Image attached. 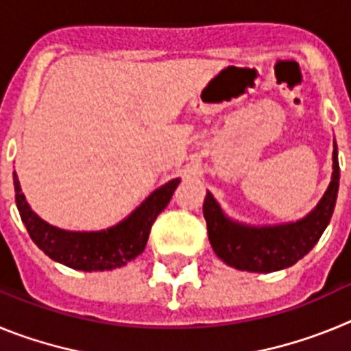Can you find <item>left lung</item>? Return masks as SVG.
Here are the masks:
<instances>
[{
	"instance_id": "left-lung-1",
	"label": "left lung",
	"mask_w": 351,
	"mask_h": 351,
	"mask_svg": "<svg viewBox=\"0 0 351 351\" xmlns=\"http://www.w3.org/2000/svg\"><path fill=\"white\" fill-rule=\"evenodd\" d=\"M339 191V161L334 141L332 178L320 202L304 218L280 225H247L226 216L216 198L207 191L204 218L210 246L226 265L247 272H276L308 255L320 241L332 218Z\"/></svg>"
}]
</instances>
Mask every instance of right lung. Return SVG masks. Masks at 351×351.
Returning a JSON list of instances; mask_svg holds the SVG:
<instances>
[{"label":"right lung","mask_w":351,"mask_h":351,"mask_svg":"<svg viewBox=\"0 0 351 351\" xmlns=\"http://www.w3.org/2000/svg\"><path fill=\"white\" fill-rule=\"evenodd\" d=\"M179 182L181 179H172L160 186L117 225L105 230L73 232L58 228L40 218L27 204L14 172L15 204L33 243L54 262L86 272L112 271L137 258L147 244L154 219L169 206Z\"/></svg>","instance_id":"1"}]
</instances>
